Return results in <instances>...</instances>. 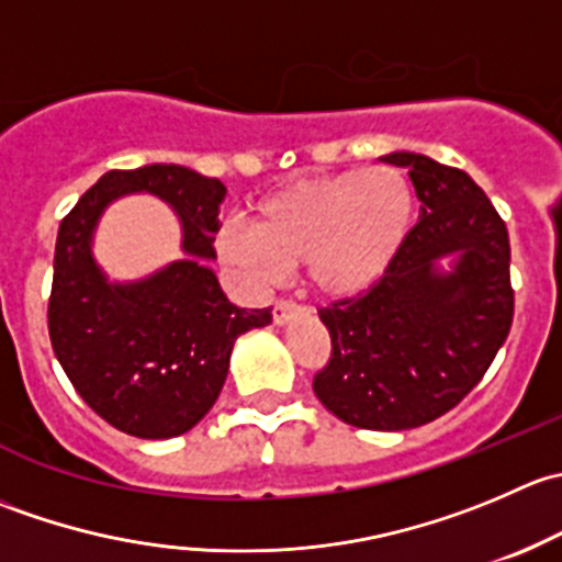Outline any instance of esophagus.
<instances>
[{"instance_id": "34e87169", "label": "esophagus", "mask_w": 562, "mask_h": 562, "mask_svg": "<svg viewBox=\"0 0 562 562\" xmlns=\"http://www.w3.org/2000/svg\"><path fill=\"white\" fill-rule=\"evenodd\" d=\"M299 313H302V307H296V304L291 302H277L274 307H271V321L277 323V326H285L291 317H296Z\"/></svg>"}]
</instances>
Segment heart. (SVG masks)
Returning a JSON list of instances; mask_svg holds the SVG:
<instances>
[{"label":"heart","mask_w":562,"mask_h":562,"mask_svg":"<svg viewBox=\"0 0 562 562\" xmlns=\"http://www.w3.org/2000/svg\"><path fill=\"white\" fill-rule=\"evenodd\" d=\"M416 225V192L396 168H350L307 176L260 198L252 228L228 225L217 255L252 285H271L302 263L304 280L326 299L375 285Z\"/></svg>","instance_id":"heart-1"}]
</instances>
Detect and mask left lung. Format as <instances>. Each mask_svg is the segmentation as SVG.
<instances>
[{"instance_id":"1","label":"left lung","mask_w":562,"mask_h":562,"mask_svg":"<svg viewBox=\"0 0 562 562\" xmlns=\"http://www.w3.org/2000/svg\"><path fill=\"white\" fill-rule=\"evenodd\" d=\"M381 160L407 168L422 212L370 291L321 310L331 359L313 389L350 427L400 432L449 413L490 370L514 317L512 247L464 171L413 151Z\"/></svg>"}]
</instances>
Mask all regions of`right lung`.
<instances>
[{"mask_svg":"<svg viewBox=\"0 0 562 562\" xmlns=\"http://www.w3.org/2000/svg\"><path fill=\"white\" fill-rule=\"evenodd\" d=\"M135 191L175 209L186 258L144 281L113 283L93 260V231L116 196ZM225 192L220 179L184 166L108 171L59 225L50 345L83 402L133 438L190 432L217 402L239 334L271 323V310L231 304L209 269Z\"/></svg>","mask_w":562,"mask_h":562,"instance_id":"right-lung-1","label":"right lung"}]
</instances>
